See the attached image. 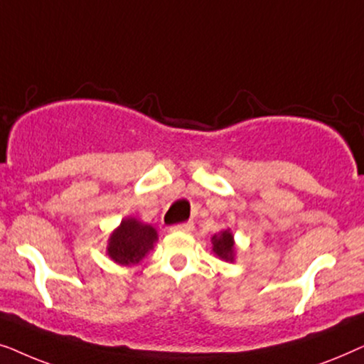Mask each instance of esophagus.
<instances>
[{
	"instance_id": "esophagus-1",
	"label": "esophagus",
	"mask_w": 364,
	"mask_h": 364,
	"mask_svg": "<svg viewBox=\"0 0 364 364\" xmlns=\"http://www.w3.org/2000/svg\"><path fill=\"white\" fill-rule=\"evenodd\" d=\"M193 228V225L191 222L188 223H178V225L171 227V232H191Z\"/></svg>"
}]
</instances>
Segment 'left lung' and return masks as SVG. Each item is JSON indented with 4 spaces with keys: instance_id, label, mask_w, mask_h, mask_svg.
Wrapping results in <instances>:
<instances>
[{
    "instance_id": "left-lung-1",
    "label": "left lung",
    "mask_w": 364,
    "mask_h": 364,
    "mask_svg": "<svg viewBox=\"0 0 364 364\" xmlns=\"http://www.w3.org/2000/svg\"><path fill=\"white\" fill-rule=\"evenodd\" d=\"M212 252L217 258H220L223 262H235L237 255V245L235 238H233L232 228H225L220 230L215 235H212Z\"/></svg>"
}]
</instances>
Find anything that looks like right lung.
Wrapping results in <instances>:
<instances>
[{"mask_svg": "<svg viewBox=\"0 0 364 364\" xmlns=\"http://www.w3.org/2000/svg\"><path fill=\"white\" fill-rule=\"evenodd\" d=\"M157 238V230L151 223L137 220L136 217H126L109 235L106 253L121 267L139 265L149 252L154 250Z\"/></svg>", "mask_w": 364, "mask_h": 364, "instance_id": "right-lung-1", "label": "right lung"}]
</instances>
